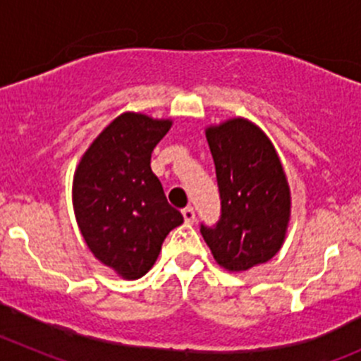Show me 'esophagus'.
Masks as SVG:
<instances>
[{"instance_id": "1", "label": "esophagus", "mask_w": 361, "mask_h": 361, "mask_svg": "<svg viewBox=\"0 0 361 361\" xmlns=\"http://www.w3.org/2000/svg\"><path fill=\"white\" fill-rule=\"evenodd\" d=\"M183 219H185V222L187 224H194V220H195V212H194V208H192V206H187V208H183Z\"/></svg>"}]
</instances>
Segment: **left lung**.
I'll list each match as a JSON object with an SVG mask.
<instances>
[{"instance_id": "1", "label": "left lung", "mask_w": 361, "mask_h": 361, "mask_svg": "<svg viewBox=\"0 0 361 361\" xmlns=\"http://www.w3.org/2000/svg\"><path fill=\"white\" fill-rule=\"evenodd\" d=\"M220 192V219L201 224L213 257L229 271L269 261L284 243L291 192L281 159L264 132L233 118L206 128Z\"/></svg>"}]
</instances>
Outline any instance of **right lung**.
<instances>
[{
	"instance_id": "add662e5",
	"label": "right lung",
	"mask_w": 361,
	"mask_h": 361,
	"mask_svg": "<svg viewBox=\"0 0 361 361\" xmlns=\"http://www.w3.org/2000/svg\"><path fill=\"white\" fill-rule=\"evenodd\" d=\"M171 125L123 113L92 142L73 174V209L84 241L100 262L130 281L148 274L167 234L183 224L149 166Z\"/></svg>"
}]
</instances>
